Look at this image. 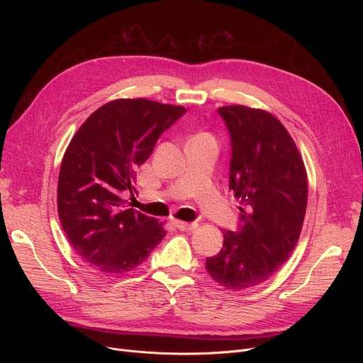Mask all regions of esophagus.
I'll return each mask as SVG.
<instances>
[{"instance_id": "1", "label": "esophagus", "mask_w": 363, "mask_h": 363, "mask_svg": "<svg viewBox=\"0 0 363 363\" xmlns=\"http://www.w3.org/2000/svg\"><path fill=\"white\" fill-rule=\"evenodd\" d=\"M174 225L178 228L179 231H193L196 228H199L197 222H184V220H174Z\"/></svg>"}]
</instances>
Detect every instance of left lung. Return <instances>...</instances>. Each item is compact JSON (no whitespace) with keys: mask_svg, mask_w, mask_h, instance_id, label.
<instances>
[{"mask_svg":"<svg viewBox=\"0 0 363 363\" xmlns=\"http://www.w3.org/2000/svg\"><path fill=\"white\" fill-rule=\"evenodd\" d=\"M233 141L230 188L240 200V231L223 233L206 271L220 287L242 291L268 281L289 260L308 206V172L285 126L249 106L219 107Z\"/></svg>","mask_w":363,"mask_h":363,"instance_id":"8db88e82","label":"left lung"}]
</instances>
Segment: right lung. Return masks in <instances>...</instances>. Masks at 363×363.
Returning a JSON list of instances; mask_svg holds the SVG:
<instances>
[{
	"instance_id": "add662e5",
	"label": "right lung",
	"mask_w": 363,
	"mask_h": 363,
	"mask_svg": "<svg viewBox=\"0 0 363 363\" xmlns=\"http://www.w3.org/2000/svg\"><path fill=\"white\" fill-rule=\"evenodd\" d=\"M185 107L119 99L95 110L62 159L57 212L67 241L104 275L133 271L164 238L163 222L125 208L135 169Z\"/></svg>"
}]
</instances>
